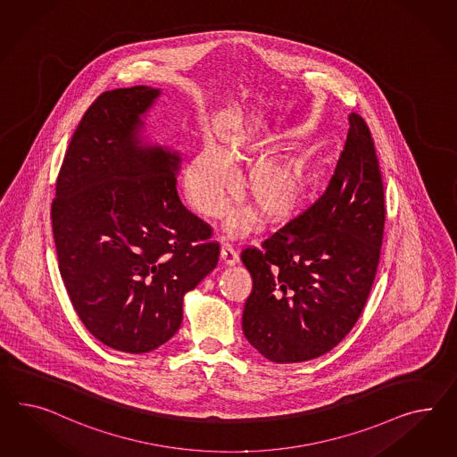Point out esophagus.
<instances>
[{
	"label": "esophagus",
	"instance_id": "esophagus-1",
	"mask_svg": "<svg viewBox=\"0 0 457 457\" xmlns=\"http://www.w3.org/2000/svg\"><path fill=\"white\" fill-rule=\"evenodd\" d=\"M221 261L226 266H235L236 262L239 261V256H237L235 247L224 245L221 247Z\"/></svg>",
	"mask_w": 457,
	"mask_h": 457
}]
</instances>
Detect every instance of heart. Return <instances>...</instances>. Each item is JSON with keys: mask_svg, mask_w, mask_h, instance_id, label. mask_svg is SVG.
<instances>
[{"mask_svg": "<svg viewBox=\"0 0 457 457\" xmlns=\"http://www.w3.org/2000/svg\"><path fill=\"white\" fill-rule=\"evenodd\" d=\"M262 154L266 148L251 137H233L222 149L204 146L186 164L183 185L189 204L204 216H220L235 189V170ZM308 191V168L295 156L258 161L241 179V195L270 226L296 218ZM253 221V211H237L228 229L231 235L245 233Z\"/></svg>", "mask_w": 457, "mask_h": 457, "instance_id": "b5f03b06", "label": "heart"}]
</instances>
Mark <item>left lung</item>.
<instances>
[{"label": "left lung", "mask_w": 457, "mask_h": 457, "mask_svg": "<svg viewBox=\"0 0 457 457\" xmlns=\"http://www.w3.org/2000/svg\"><path fill=\"white\" fill-rule=\"evenodd\" d=\"M345 151L326 193L241 261L253 278L243 311L251 345L272 362L329 353L358 321L383 245L384 187L370 129L347 116Z\"/></svg>", "instance_id": "left-lung-1"}]
</instances>
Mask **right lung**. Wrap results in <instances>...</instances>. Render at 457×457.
Returning a JSON list of instances; mask_svg holds the SVG:
<instances>
[{"instance_id":"add662e5","label":"right lung","mask_w":457,"mask_h":457,"mask_svg":"<svg viewBox=\"0 0 457 457\" xmlns=\"http://www.w3.org/2000/svg\"><path fill=\"white\" fill-rule=\"evenodd\" d=\"M151 87L99 96L74 131L51 206L62 283L103 345L149 353L178 333L186 293L220 246L178 196L181 154L146 135Z\"/></svg>"}]
</instances>
